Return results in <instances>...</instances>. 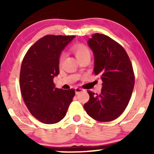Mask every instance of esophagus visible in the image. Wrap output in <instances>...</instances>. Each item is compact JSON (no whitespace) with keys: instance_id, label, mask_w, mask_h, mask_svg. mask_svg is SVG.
I'll use <instances>...</instances> for the list:
<instances>
[{"instance_id":"obj_1","label":"esophagus","mask_w":154,"mask_h":154,"mask_svg":"<svg viewBox=\"0 0 154 154\" xmlns=\"http://www.w3.org/2000/svg\"><path fill=\"white\" fill-rule=\"evenodd\" d=\"M75 93L77 95L79 94V93H80V92H82V91H84V90H83L82 88H75Z\"/></svg>"}]
</instances>
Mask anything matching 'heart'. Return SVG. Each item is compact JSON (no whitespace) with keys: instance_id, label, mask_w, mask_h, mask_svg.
I'll return each mask as SVG.
<instances>
[{"instance_id":"b5f03b06","label":"heart","mask_w":154,"mask_h":154,"mask_svg":"<svg viewBox=\"0 0 154 154\" xmlns=\"http://www.w3.org/2000/svg\"><path fill=\"white\" fill-rule=\"evenodd\" d=\"M72 50H73L77 59L81 57V56H84V55L90 54V51L86 45L81 43H77L74 45L73 47H72ZM63 57H64V55L61 54V56H60V61H62Z\"/></svg>"}]
</instances>
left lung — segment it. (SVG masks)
I'll return each mask as SVG.
<instances>
[{"instance_id": "1", "label": "left lung", "mask_w": 154, "mask_h": 154, "mask_svg": "<svg viewBox=\"0 0 154 154\" xmlns=\"http://www.w3.org/2000/svg\"><path fill=\"white\" fill-rule=\"evenodd\" d=\"M94 54V74L103 82L99 94L88 91L84 109L98 122L116 119L128 106L135 85V75L124 48L109 36L95 33L88 41Z\"/></svg>"}]
</instances>
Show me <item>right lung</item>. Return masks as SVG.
<instances>
[{"instance_id":"obj_1","label":"right lung","mask_w":154,"mask_h":154,"mask_svg":"<svg viewBox=\"0 0 154 154\" xmlns=\"http://www.w3.org/2000/svg\"><path fill=\"white\" fill-rule=\"evenodd\" d=\"M75 37L45 35L29 48L23 59L19 76L23 100L32 115L44 124L63 119L75 95L74 89H59L54 82L59 74L60 54Z\"/></svg>"}]
</instances>
